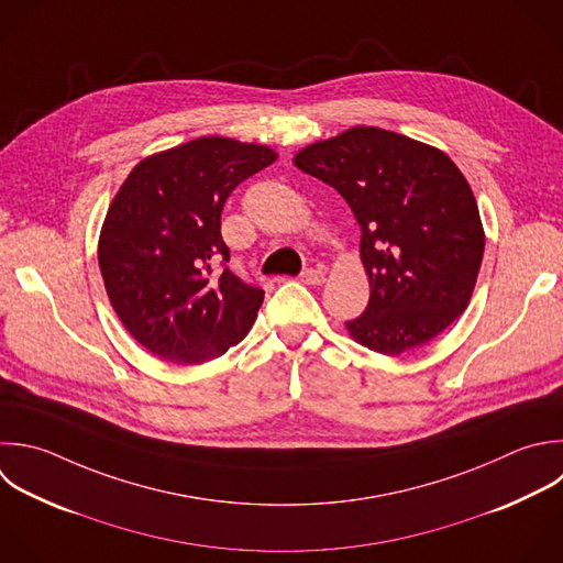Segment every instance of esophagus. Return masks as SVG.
<instances>
[{
	"instance_id": "esophagus-1",
	"label": "esophagus",
	"mask_w": 563,
	"mask_h": 563,
	"mask_svg": "<svg viewBox=\"0 0 563 563\" xmlns=\"http://www.w3.org/2000/svg\"><path fill=\"white\" fill-rule=\"evenodd\" d=\"M301 282L308 286H321L325 282V273L319 268H308L301 273Z\"/></svg>"
}]
</instances>
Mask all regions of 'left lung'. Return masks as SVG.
Segmentation results:
<instances>
[{"mask_svg":"<svg viewBox=\"0 0 563 563\" xmlns=\"http://www.w3.org/2000/svg\"><path fill=\"white\" fill-rule=\"evenodd\" d=\"M292 163L336 189L361 227L369 303L345 323L354 341L396 356L466 310L484 229L466 178L444 152L356 125L303 147Z\"/></svg>","mask_w":563,"mask_h":563,"instance_id":"8db88e82","label":"left lung"}]
</instances>
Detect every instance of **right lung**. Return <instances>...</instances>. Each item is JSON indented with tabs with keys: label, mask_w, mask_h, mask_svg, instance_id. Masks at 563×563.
Returning a JSON list of instances; mask_svg holds the SVG:
<instances>
[{
	"label": "right lung",
	"mask_w": 563,
	"mask_h": 563,
	"mask_svg": "<svg viewBox=\"0 0 563 563\" xmlns=\"http://www.w3.org/2000/svg\"><path fill=\"white\" fill-rule=\"evenodd\" d=\"M277 152L202 136L143 158L117 191L99 266L112 308L152 354L196 365L224 354L255 323L264 290L229 268L220 218L231 191Z\"/></svg>",
	"instance_id": "1"
}]
</instances>
